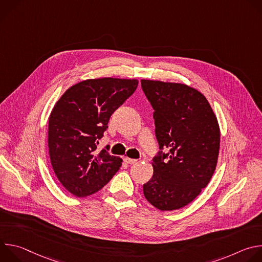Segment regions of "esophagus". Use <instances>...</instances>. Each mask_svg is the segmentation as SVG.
<instances>
[{"label": "esophagus", "instance_id": "1", "mask_svg": "<svg viewBox=\"0 0 262 262\" xmlns=\"http://www.w3.org/2000/svg\"><path fill=\"white\" fill-rule=\"evenodd\" d=\"M124 162L128 165H134L137 163V160H134V159H129V158H125L124 159Z\"/></svg>", "mask_w": 262, "mask_h": 262}]
</instances>
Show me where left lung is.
Here are the masks:
<instances>
[{
  "instance_id": "1",
  "label": "left lung",
  "mask_w": 262,
  "mask_h": 262,
  "mask_svg": "<svg viewBox=\"0 0 262 262\" xmlns=\"http://www.w3.org/2000/svg\"><path fill=\"white\" fill-rule=\"evenodd\" d=\"M154 107L159 143L154 175L143 184L149 203L160 210L188 205L208 184L216 166L220 128L205 96L177 83L141 81Z\"/></svg>"
}]
</instances>
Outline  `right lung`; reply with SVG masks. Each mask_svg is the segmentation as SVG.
I'll list each match as a JSON object with an SVG mask.
<instances>
[{
    "mask_svg": "<svg viewBox=\"0 0 262 262\" xmlns=\"http://www.w3.org/2000/svg\"><path fill=\"white\" fill-rule=\"evenodd\" d=\"M137 80L103 78L70 87L57 101L49 120V150L55 174L77 197H87L112 179L122 160L97 144L112 114L136 91Z\"/></svg>",
    "mask_w": 262,
    "mask_h": 262,
    "instance_id": "1",
    "label": "right lung"
}]
</instances>
